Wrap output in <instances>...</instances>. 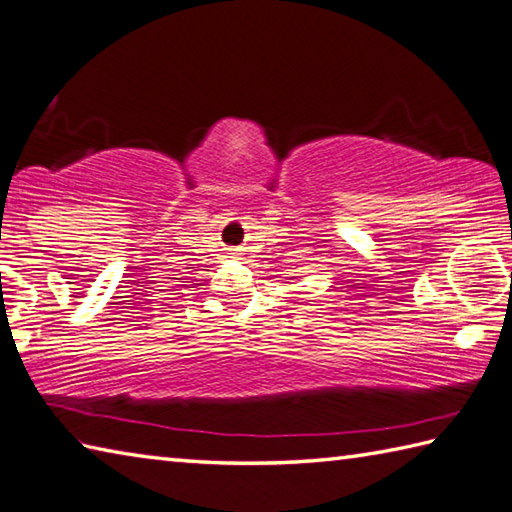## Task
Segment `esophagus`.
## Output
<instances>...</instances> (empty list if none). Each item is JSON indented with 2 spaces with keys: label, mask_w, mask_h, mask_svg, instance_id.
<instances>
[{
  "label": "esophagus",
  "mask_w": 512,
  "mask_h": 512,
  "mask_svg": "<svg viewBox=\"0 0 512 512\" xmlns=\"http://www.w3.org/2000/svg\"><path fill=\"white\" fill-rule=\"evenodd\" d=\"M231 254H236V249H233V251H231Z\"/></svg>",
  "instance_id": "esophagus-1"
}]
</instances>
